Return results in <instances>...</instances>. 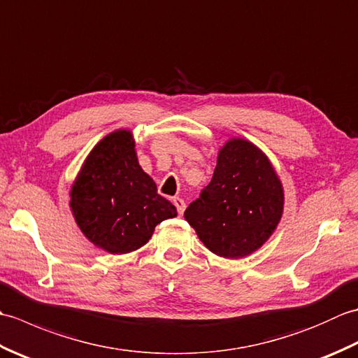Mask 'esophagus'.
Listing matches in <instances>:
<instances>
[{
  "instance_id": "obj_1",
  "label": "esophagus",
  "mask_w": 358,
  "mask_h": 358,
  "mask_svg": "<svg viewBox=\"0 0 358 358\" xmlns=\"http://www.w3.org/2000/svg\"><path fill=\"white\" fill-rule=\"evenodd\" d=\"M172 203L175 204V208H177V210H178V214L181 215L185 212V208H186V203H185V200L183 199H180V196H173L172 199Z\"/></svg>"
}]
</instances>
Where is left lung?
I'll return each instance as SVG.
<instances>
[{"instance_id":"1","label":"left lung","mask_w":358,"mask_h":358,"mask_svg":"<svg viewBox=\"0 0 358 358\" xmlns=\"http://www.w3.org/2000/svg\"><path fill=\"white\" fill-rule=\"evenodd\" d=\"M283 189L269 159L252 143L231 140L220 150L210 183L185 210L186 222L212 252L249 255L275 229Z\"/></svg>"}]
</instances>
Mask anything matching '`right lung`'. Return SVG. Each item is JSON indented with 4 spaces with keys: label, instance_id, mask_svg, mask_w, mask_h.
<instances>
[{
    "label": "right lung",
    "instance_id": "obj_1",
    "mask_svg": "<svg viewBox=\"0 0 358 358\" xmlns=\"http://www.w3.org/2000/svg\"><path fill=\"white\" fill-rule=\"evenodd\" d=\"M131 132L117 131L86 158L71 192V208L86 237L110 254H126L150 240L155 226L177 209L138 164Z\"/></svg>",
    "mask_w": 358,
    "mask_h": 358
}]
</instances>
